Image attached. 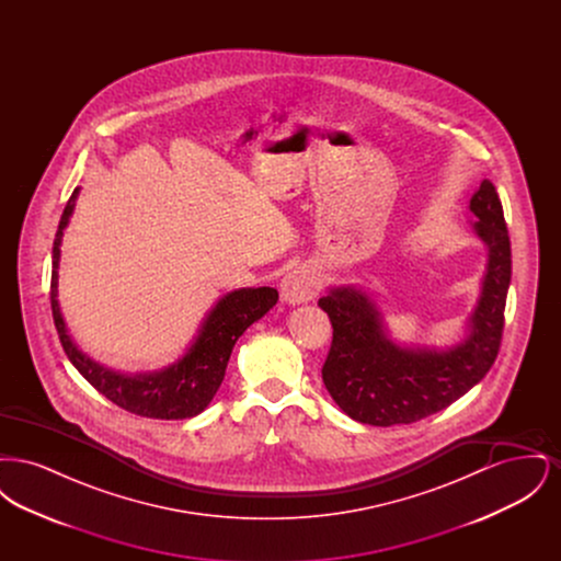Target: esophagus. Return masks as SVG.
I'll use <instances>...</instances> for the list:
<instances>
[{"label":"esophagus","instance_id":"obj_1","mask_svg":"<svg viewBox=\"0 0 561 561\" xmlns=\"http://www.w3.org/2000/svg\"><path fill=\"white\" fill-rule=\"evenodd\" d=\"M279 288H282V298L286 302L300 305V302H309L318 294L320 282L313 268L296 267L282 279Z\"/></svg>","mask_w":561,"mask_h":561}]
</instances>
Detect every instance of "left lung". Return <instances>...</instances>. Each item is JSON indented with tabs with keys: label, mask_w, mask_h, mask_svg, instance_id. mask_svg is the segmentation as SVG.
<instances>
[{
	"label": "left lung",
	"mask_w": 561,
	"mask_h": 561,
	"mask_svg": "<svg viewBox=\"0 0 561 561\" xmlns=\"http://www.w3.org/2000/svg\"><path fill=\"white\" fill-rule=\"evenodd\" d=\"M469 208L478 216L476 233L488 245V267L469 336L460 345L448 351L398 347L387 339L368 294L334 288L321 296L318 305L332 323L321 378L353 421L374 427L416 423L462 398L492 368L505 328L511 241L490 181L481 183Z\"/></svg>",
	"instance_id": "1"
}]
</instances>
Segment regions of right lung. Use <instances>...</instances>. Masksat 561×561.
Wrapping results in <instances>:
<instances>
[{
    "instance_id": "add662e5",
    "label": "right lung",
    "mask_w": 561,
    "mask_h": 561,
    "mask_svg": "<svg viewBox=\"0 0 561 561\" xmlns=\"http://www.w3.org/2000/svg\"><path fill=\"white\" fill-rule=\"evenodd\" d=\"M80 188H76L60 216L58 231L53 245V282H50V305H53L54 325L65 348L69 362L80 370L81 376L108 401L133 412L136 416L176 421L191 419L208 408L213 401L227 370V362L231 351L241 334L261 320L268 309L277 302L275 288H243L222 296L208 318L204 321L195 343L187 353L172 364L170 368L153 374L113 373L99 366L90 357H85L71 336L67 334L65 321L56 300V284H58V256H60V238L62 229L69 222L73 213L76 197Z\"/></svg>"
}]
</instances>
